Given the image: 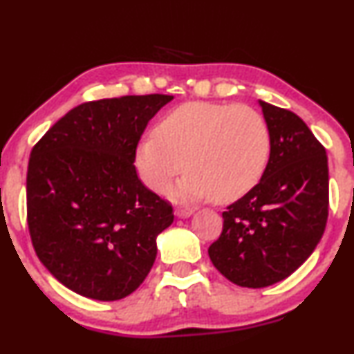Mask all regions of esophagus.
<instances>
[{
  "label": "esophagus",
  "instance_id": "obj_1",
  "mask_svg": "<svg viewBox=\"0 0 354 354\" xmlns=\"http://www.w3.org/2000/svg\"><path fill=\"white\" fill-rule=\"evenodd\" d=\"M193 212H194L193 207H178L176 209V214L180 216V218H189Z\"/></svg>",
  "mask_w": 354,
  "mask_h": 354
}]
</instances>
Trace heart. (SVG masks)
<instances>
[{"instance_id": "b5f03b06", "label": "heart", "mask_w": 354, "mask_h": 354, "mask_svg": "<svg viewBox=\"0 0 354 354\" xmlns=\"http://www.w3.org/2000/svg\"><path fill=\"white\" fill-rule=\"evenodd\" d=\"M272 155L266 117L252 107L221 102H186L165 113L155 133L136 147V168L145 185L165 191L189 169L173 194L183 199L214 196L231 203L261 183Z\"/></svg>"}]
</instances>
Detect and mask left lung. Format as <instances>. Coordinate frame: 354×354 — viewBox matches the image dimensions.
<instances>
[{
    "mask_svg": "<svg viewBox=\"0 0 354 354\" xmlns=\"http://www.w3.org/2000/svg\"><path fill=\"white\" fill-rule=\"evenodd\" d=\"M270 127L267 171L223 212V232L207 249L232 283L274 285L293 274L320 242L328 219V158L299 115L259 102Z\"/></svg>",
    "mask_w": 354,
    "mask_h": 354,
    "instance_id": "left-lung-1",
    "label": "left lung"
}]
</instances>
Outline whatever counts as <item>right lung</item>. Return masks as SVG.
I'll return each mask as SVG.
<instances>
[{
	"label": "right lung",
	"instance_id": "1",
	"mask_svg": "<svg viewBox=\"0 0 354 354\" xmlns=\"http://www.w3.org/2000/svg\"><path fill=\"white\" fill-rule=\"evenodd\" d=\"M173 95L85 102L34 145L28 165V227L39 261L87 299H125L156 259L173 206L145 188L133 165L148 122Z\"/></svg>",
	"mask_w": 354,
	"mask_h": 354
}]
</instances>
